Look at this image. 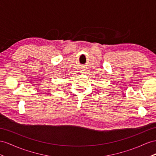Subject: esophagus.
I'll list each match as a JSON object with an SVG mask.
<instances>
[{
  "instance_id": "34e87169",
  "label": "esophagus",
  "mask_w": 156,
  "mask_h": 156,
  "mask_svg": "<svg viewBox=\"0 0 156 156\" xmlns=\"http://www.w3.org/2000/svg\"><path fill=\"white\" fill-rule=\"evenodd\" d=\"M84 70H81V73H84Z\"/></svg>"
}]
</instances>
